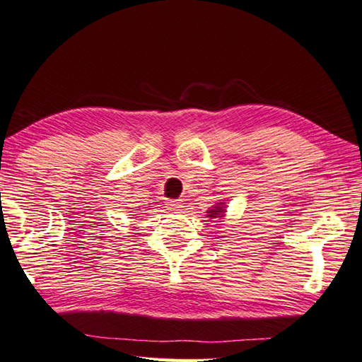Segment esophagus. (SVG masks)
<instances>
[{"instance_id": "obj_1", "label": "esophagus", "mask_w": 362, "mask_h": 362, "mask_svg": "<svg viewBox=\"0 0 362 362\" xmlns=\"http://www.w3.org/2000/svg\"><path fill=\"white\" fill-rule=\"evenodd\" d=\"M167 208L170 209V211H181L182 202L181 200H168L167 202Z\"/></svg>"}]
</instances>
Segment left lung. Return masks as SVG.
<instances>
[{
  "label": "left lung",
  "mask_w": 362,
  "mask_h": 362,
  "mask_svg": "<svg viewBox=\"0 0 362 362\" xmlns=\"http://www.w3.org/2000/svg\"><path fill=\"white\" fill-rule=\"evenodd\" d=\"M225 212H226V204L225 202H218L216 206H212L208 211H206V217L211 218V220H218V222H223V217H225Z\"/></svg>",
  "instance_id": "obj_1"
}]
</instances>
